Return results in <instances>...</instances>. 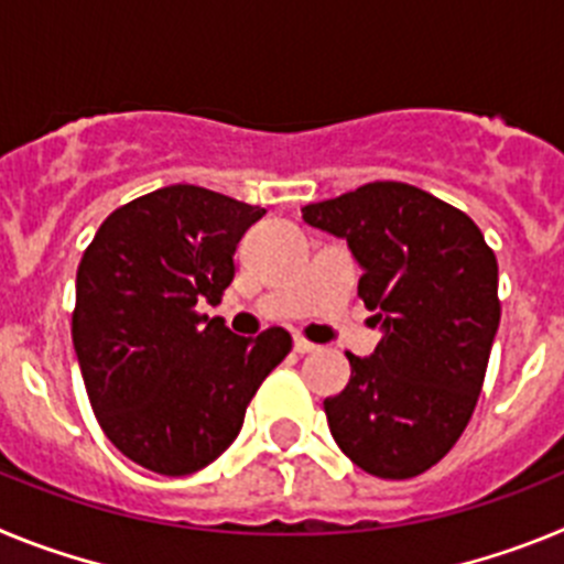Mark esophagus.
<instances>
[{
    "instance_id": "1",
    "label": "esophagus",
    "mask_w": 564,
    "mask_h": 564,
    "mask_svg": "<svg viewBox=\"0 0 564 564\" xmlns=\"http://www.w3.org/2000/svg\"><path fill=\"white\" fill-rule=\"evenodd\" d=\"M293 350H296L299 356H305V352L316 350V344L307 341V338H302V336H293Z\"/></svg>"
}]
</instances>
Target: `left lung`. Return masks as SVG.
Masks as SVG:
<instances>
[{
	"label": "left lung",
	"mask_w": 564,
	"mask_h": 564,
	"mask_svg": "<svg viewBox=\"0 0 564 564\" xmlns=\"http://www.w3.org/2000/svg\"><path fill=\"white\" fill-rule=\"evenodd\" d=\"M344 239L381 341L350 358L325 401L338 449L367 475L406 480L435 466L475 412L500 327L497 259L466 214L406 183L378 181L302 208Z\"/></svg>",
	"instance_id": "obj_1"
}]
</instances>
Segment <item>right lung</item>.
Returning <instances> with one entry per match:
<instances>
[{
	"label": "right lung",
	"mask_w": 564,
	"mask_h": 564,
	"mask_svg": "<svg viewBox=\"0 0 564 564\" xmlns=\"http://www.w3.org/2000/svg\"><path fill=\"white\" fill-rule=\"evenodd\" d=\"M265 208L200 186L158 188L112 212L76 276L73 347L112 446L166 477L192 475L242 430L259 383L291 352V333L234 336L217 305L239 239Z\"/></svg>",
	"instance_id": "add662e5"
}]
</instances>
